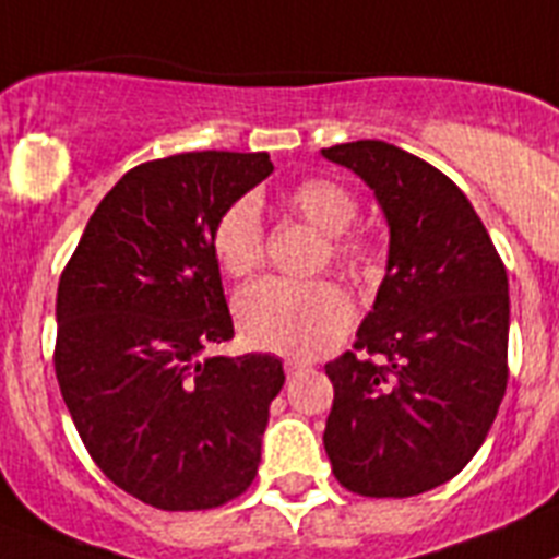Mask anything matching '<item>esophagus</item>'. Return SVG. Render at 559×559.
Masks as SVG:
<instances>
[{
  "mask_svg": "<svg viewBox=\"0 0 559 559\" xmlns=\"http://www.w3.org/2000/svg\"><path fill=\"white\" fill-rule=\"evenodd\" d=\"M308 368L306 359H285V373L288 377H297V373H302Z\"/></svg>",
  "mask_w": 559,
  "mask_h": 559,
  "instance_id": "obj_1",
  "label": "esophagus"
}]
</instances>
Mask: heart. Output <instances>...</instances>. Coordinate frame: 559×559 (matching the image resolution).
I'll use <instances>...</instances> for the list:
<instances>
[{
  "mask_svg": "<svg viewBox=\"0 0 559 559\" xmlns=\"http://www.w3.org/2000/svg\"><path fill=\"white\" fill-rule=\"evenodd\" d=\"M283 202L313 228L329 234V257L357 280L380 274V248L366 230H352L359 202L343 182L329 177L299 179L283 193ZM216 265L230 276H246L262 265L265 228L251 197H239L223 207L211 228ZM354 302L343 285L331 280L288 283L262 280L237 297V325L246 343L260 352L288 357H317L348 331Z\"/></svg>",
  "mask_w": 559,
  "mask_h": 559,
  "instance_id": "obj_1",
  "label": "heart"
}]
</instances>
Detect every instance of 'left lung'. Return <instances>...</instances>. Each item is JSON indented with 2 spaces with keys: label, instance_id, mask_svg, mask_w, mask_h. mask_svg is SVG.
<instances>
[{
  "label": "left lung",
  "instance_id": "obj_1",
  "mask_svg": "<svg viewBox=\"0 0 559 559\" xmlns=\"http://www.w3.org/2000/svg\"><path fill=\"white\" fill-rule=\"evenodd\" d=\"M380 200L389 274L352 352L325 366V451L359 497H414L477 454L509 382V276L472 202L403 147H325Z\"/></svg>",
  "mask_w": 559,
  "mask_h": 559
}]
</instances>
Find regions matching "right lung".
Listing matches in <instances>:
<instances>
[{
	"label": "right lung",
	"mask_w": 559,
	"mask_h": 559,
	"mask_svg": "<svg viewBox=\"0 0 559 559\" xmlns=\"http://www.w3.org/2000/svg\"><path fill=\"white\" fill-rule=\"evenodd\" d=\"M269 154L193 151L131 168L59 276V391L105 477L163 511L246 495L285 373L269 354L205 357L234 336L211 228L269 177Z\"/></svg>",
	"instance_id": "1"
}]
</instances>
